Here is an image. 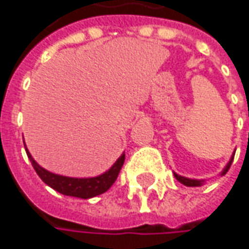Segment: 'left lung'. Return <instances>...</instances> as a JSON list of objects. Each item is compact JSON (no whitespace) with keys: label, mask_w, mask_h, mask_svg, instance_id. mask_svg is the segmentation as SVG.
Masks as SVG:
<instances>
[{"label":"left lung","mask_w":249,"mask_h":249,"mask_svg":"<svg viewBox=\"0 0 249 249\" xmlns=\"http://www.w3.org/2000/svg\"><path fill=\"white\" fill-rule=\"evenodd\" d=\"M232 159H234V156L230 159V161H229V163H227V166L224 167V170L222 171V176H224V174L229 171V168H230V166H231V163H232ZM174 177L178 179L181 184H184V185H187V187H199V185L203 184V179H191V178H187V177H182V176H178V174H176V173H174Z\"/></svg>","instance_id":"1"}]
</instances>
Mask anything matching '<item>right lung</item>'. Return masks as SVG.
I'll return each instance as SVG.
<instances>
[{"mask_svg": "<svg viewBox=\"0 0 249 249\" xmlns=\"http://www.w3.org/2000/svg\"><path fill=\"white\" fill-rule=\"evenodd\" d=\"M25 149H26V146H25ZM26 153L32 166L36 170L37 176L49 187L55 189L57 192H60L62 195L82 198V199H89L93 196H97L100 194H104L107 189H110V187L113 185L117 177H118L120 170L123 167L125 160V153H123L110 167V170H107L103 174H100L97 177H92V178H72V177H65V176H58V174L50 173L46 168L38 166L27 149Z\"/></svg>", "mask_w": 249, "mask_h": 249, "instance_id": "1", "label": "right lung"}]
</instances>
